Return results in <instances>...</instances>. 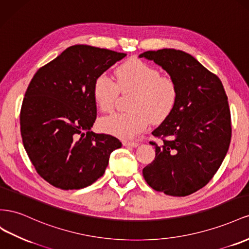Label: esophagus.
I'll use <instances>...</instances> for the list:
<instances>
[{"instance_id": "34e87169", "label": "esophagus", "mask_w": 249, "mask_h": 249, "mask_svg": "<svg viewBox=\"0 0 249 249\" xmlns=\"http://www.w3.org/2000/svg\"><path fill=\"white\" fill-rule=\"evenodd\" d=\"M123 145L124 146H128V147H138L140 144L138 142H130V141H123Z\"/></svg>"}]
</instances>
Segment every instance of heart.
I'll use <instances>...</instances> for the list:
<instances>
[{"mask_svg":"<svg viewBox=\"0 0 249 249\" xmlns=\"http://www.w3.org/2000/svg\"><path fill=\"white\" fill-rule=\"evenodd\" d=\"M117 82L106 74L99 75L93 84L97 107L109 112L121 93L133 91L129 111L113 113L101 119L100 128L122 139L138 136L152 123H161L174 111L178 101V88L172 77L140 59H130L116 70Z\"/></svg>","mask_w":249,"mask_h":249,"instance_id":"obj_1","label":"heart"}]
</instances>
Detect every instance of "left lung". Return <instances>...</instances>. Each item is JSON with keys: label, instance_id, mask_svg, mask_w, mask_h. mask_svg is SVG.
Returning a JSON list of instances; mask_svg holds the SVG:
<instances>
[{"label": "left lung", "instance_id": "left-lung-1", "mask_svg": "<svg viewBox=\"0 0 249 249\" xmlns=\"http://www.w3.org/2000/svg\"><path fill=\"white\" fill-rule=\"evenodd\" d=\"M140 57L166 70L178 88L172 115L152 132L161 143L150 142L155 159L143 169L144 178L170 196L193 194L213 178L230 148L231 109L222 82L180 50L147 51Z\"/></svg>", "mask_w": 249, "mask_h": 249}]
</instances>
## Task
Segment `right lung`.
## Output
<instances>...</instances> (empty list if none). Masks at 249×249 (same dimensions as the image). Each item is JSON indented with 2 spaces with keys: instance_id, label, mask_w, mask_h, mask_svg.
Listing matches in <instances>:
<instances>
[{
  "instance_id": "1",
  "label": "right lung",
  "mask_w": 249,
  "mask_h": 249,
  "mask_svg": "<svg viewBox=\"0 0 249 249\" xmlns=\"http://www.w3.org/2000/svg\"><path fill=\"white\" fill-rule=\"evenodd\" d=\"M126 54L75 45L38 69L20 107L25 150L36 172L61 190L82 189L104 174L116 137L95 133L96 78Z\"/></svg>"
}]
</instances>
